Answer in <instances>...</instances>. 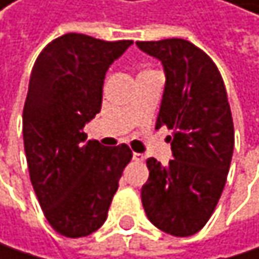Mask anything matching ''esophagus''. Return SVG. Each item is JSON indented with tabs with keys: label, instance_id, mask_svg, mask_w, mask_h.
<instances>
[{
	"label": "esophagus",
	"instance_id": "esophagus-1",
	"mask_svg": "<svg viewBox=\"0 0 259 259\" xmlns=\"http://www.w3.org/2000/svg\"><path fill=\"white\" fill-rule=\"evenodd\" d=\"M134 160H135V161H143V160H144V155L135 152V154H134Z\"/></svg>",
	"mask_w": 259,
	"mask_h": 259
}]
</instances>
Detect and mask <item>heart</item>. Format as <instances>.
I'll return each mask as SVG.
<instances>
[{
  "mask_svg": "<svg viewBox=\"0 0 259 259\" xmlns=\"http://www.w3.org/2000/svg\"><path fill=\"white\" fill-rule=\"evenodd\" d=\"M143 73H146V71H143Z\"/></svg>",
  "mask_w": 259,
  "mask_h": 259,
  "instance_id": "1",
  "label": "heart"
}]
</instances>
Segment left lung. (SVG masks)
Segmentation results:
<instances>
[{"mask_svg":"<svg viewBox=\"0 0 259 259\" xmlns=\"http://www.w3.org/2000/svg\"><path fill=\"white\" fill-rule=\"evenodd\" d=\"M137 46L163 63L166 85L155 128L172 131L167 140L174 155L166 166L146 161L141 202L161 232L191 236L211 218L232 163L235 127L227 90L214 62L191 41L166 38Z\"/></svg>","mask_w":259,"mask_h":259,"instance_id":"obj_1","label":"left lung"}]
</instances>
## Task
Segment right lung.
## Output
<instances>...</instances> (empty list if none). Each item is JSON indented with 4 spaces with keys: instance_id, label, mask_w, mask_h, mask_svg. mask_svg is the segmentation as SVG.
<instances>
[{
    "instance_id": "add662e5",
    "label": "right lung",
    "mask_w": 259,
    "mask_h": 259,
    "mask_svg": "<svg viewBox=\"0 0 259 259\" xmlns=\"http://www.w3.org/2000/svg\"><path fill=\"white\" fill-rule=\"evenodd\" d=\"M132 40L105 41L65 34L37 57L23 108V140L35 196L57 233L92 235L105 222L124 167L127 144L87 140L85 124L101 112L108 66Z\"/></svg>"
}]
</instances>
